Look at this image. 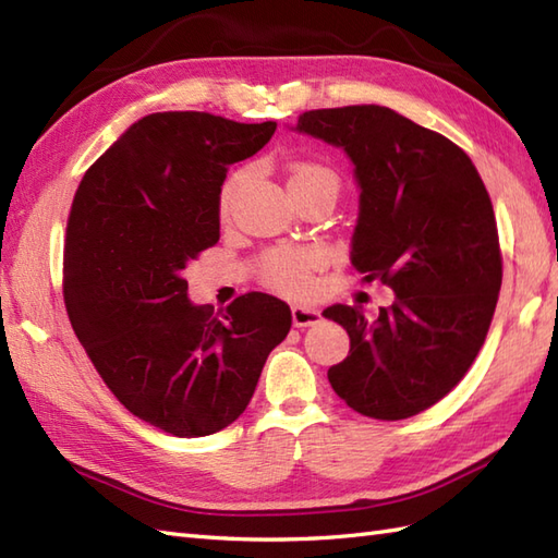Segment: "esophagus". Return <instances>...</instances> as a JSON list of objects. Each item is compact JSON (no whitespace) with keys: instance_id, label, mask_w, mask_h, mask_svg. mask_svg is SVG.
Masks as SVG:
<instances>
[{"instance_id":"1","label":"esophagus","mask_w":558,"mask_h":558,"mask_svg":"<svg viewBox=\"0 0 558 558\" xmlns=\"http://www.w3.org/2000/svg\"><path fill=\"white\" fill-rule=\"evenodd\" d=\"M322 312L316 310V306H302V304H294L292 306V324L298 328H306V326H316L322 324Z\"/></svg>"}]
</instances>
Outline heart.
<instances>
[{"mask_svg":"<svg viewBox=\"0 0 558 558\" xmlns=\"http://www.w3.org/2000/svg\"><path fill=\"white\" fill-rule=\"evenodd\" d=\"M310 180H330L336 182V177L326 168L316 162H294L290 170L288 186L310 182ZM242 177L234 174L228 184L222 186L220 194V208L228 213L232 198L236 194ZM324 264V254L318 248H272L260 260V278L268 288L286 292V294H304L312 288V272Z\"/></svg>","mask_w":558,"mask_h":558,"instance_id":"1","label":"heart"}]
</instances>
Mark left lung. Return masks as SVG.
I'll list each match as a JSON object with an SVG mask.
<instances>
[{"label":"left lung","mask_w":558,"mask_h":558,"mask_svg":"<svg viewBox=\"0 0 558 558\" xmlns=\"http://www.w3.org/2000/svg\"><path fill=\"white\" fill-rule=\"evenodd\" d=\"M290 129L345 150L360 189L350 260L396 292L374 322L357 304L324 312L350 336L328 381L366 417H412L458 386L487 338L501 290L487 189L453 141L381 105L312 110Z\"/></svg>","instance_id":"8db88e82"}]
</instances>
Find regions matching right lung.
<instances>
[{
	"label": "right lung",
	"instance_id": "right-lung-1",
	"mask_svg": "<svg viewBox=\"0 0 558 558\" xmlns=\"http://www.w3.org/2000/svg\"><path fill=\"white\" fill-rule=\"evenodd\" d=\"M276 122L208 112L141 117L83 174L64 244L74 333L122 405L180 438L216 434L246 410L290 306L248 292L213 314L189 300L184 270L220 240L230 165Z\"/></svg>",
	"mask_w": 558,
	"mask_h": 558
}]
</instances>
